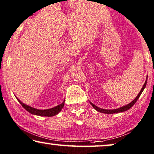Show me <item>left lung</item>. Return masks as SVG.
I'll list each match as a JSON object with an SVG mask.
<instances>
[{"mask_svg":"<svg viewBox=\"0 0 154 154\" xmlns=\"http://www.w3.org/2000/svg\"><path fill=\"white\" fill-rule=\"evenodd\" d=\"M146 82H147V78H146V81H145V82H144V85H143V87H142V88L141 89V90H140V93L138 94V95L137 96L136 98H135V99L133 100V101L131 102V103L127 104V105H126V106H124L123 107H121V108H119L114 109V110H106V109H101V108H98L97 106H96L95 105H94L92 103H91V102H90V103L92 106L93 108L95 109V110H97V111H99V112H100L106 113V114H113V113H118V112H124V111H126V110H128V109H130L131 107L133 106V105L136 103L137 99H139V97H140V95H141V94L142 93V92H143L144 89L145 88L146 85Z\"/></svg>","mask_w":154,"mask_h":154,"instance_id":"obj_1","label":"left lung"}]
</instances>
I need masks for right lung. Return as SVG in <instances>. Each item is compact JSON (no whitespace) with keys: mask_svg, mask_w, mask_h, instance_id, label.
Wrapping results in <instances>:
<instances>
[{"mask_svg":"<svg viewBox=\"0 0 154 154\" xmlns=\"http://www.w3.org/2000/svg\"><path fill=\"white\" fill-rule=\"evenodd\" d=\"M17 100L19 101V103H21V106H23V108L28 111V112H29L32 115L44 116V117H52V116H54L55 115L58 114V113L61 111L62 108H63L64 104V101H63L61 104H60L58 106H57L56 107H54V108H53L47 109V110H38V109L32 108V107L24 104L23 103H22L19 99H17Z\"/></svg>","mask_w":154,"mask_h":154,"instance_id":"add662e5","label":"right lung"}]
</instances>
